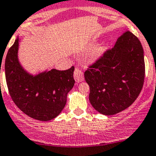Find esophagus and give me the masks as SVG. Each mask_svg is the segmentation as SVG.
<instances>
[{"mask_svg": "<svg viewBox=\"0 0 156 156\" xmlns=\"http://www.w3.org/2000/svg\"><path fill=\"white\" fill-rule=\"evenodd\" d=\"M74 78H75L76 82H81V81H83L84 77L82 71L78 69V68H75V72H74Z\"/></svg>", "mask_w": 156, "mask_h": 156, "instance_id": "obj_1", "label": "esophagus"}]
</instances>
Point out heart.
Listing matches in <instances>:
<instances>
[{
    "instance_id": "obj_1",
    "label": "heart",
    "mask_w": 156,
    "mask_h": 156,
    "mask_svg": "<svg viewBox=\"0 0 156 156\" xmlns=\"http://www.w3.org/2000/svg\"><path fill=\"white\" fill-rule=\"evenodd\" d=\"M102 54V50H96L90 56V61L92 62H95V61H98L99 58L101 57Z\"/></svg>"
}]
</instances>
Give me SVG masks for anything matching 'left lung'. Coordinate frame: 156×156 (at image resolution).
Wrapping results in <instances>:
<instances>
[{
  "mask_svg": "<svg viewBox=\"0 0 156 156\" xmlns=\"http://www.w3.org/2000/svg\"><path fill=\"white\" fill-rule=\"evenodd\" d=\"M144 68L141 42L127 31L85 72L94 109L111 116L128 108L141 92Z\"/></svg>",
  "mask_w": 156,
  "mask_h": 156,
  "instance_id": "8db88e82",
  "label": "left lung"
}]
</instances>
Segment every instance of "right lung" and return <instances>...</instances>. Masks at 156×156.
Masks as SVG:
<instances>
[{"label": "right lung", "mask_w": 156, "mask_h": 156, "mask_svg": "<svg viewBox=\"0 0 156 156\" xmlns=\"http://www.w3.org/2000/svg\"><path fill=\"white\" fill-rule=\"evenodd\" d=\"M22 39L19 36L16 38L4 64L8 91L24 113L35 120L49 121L57 117L65 106L67 95L75 82L73 78L75 67L66 71L54 68L30 74L19 60Z\"/></svg>", "instance_id": "obj_1"}]
</instances>
